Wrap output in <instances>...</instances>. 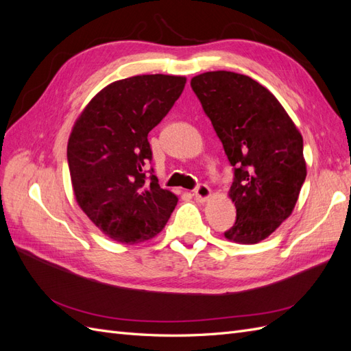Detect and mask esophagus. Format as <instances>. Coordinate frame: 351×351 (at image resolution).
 I'll return each instance as SVG.
<instances>
[{"label":"esophagus","mask_w":351,"mask_h":351,"mask_svg":"<svg viewBox=\"0 0 351 351\" xmlns=\"http://www.w3.org/2000/svg\"><path fill=\"white\" fill-rule=\"evenodd\" d=\"M195 197L197 202H206L210 197V189L206 184H199L195 189Z\"/></svg>","instance_id":"esophagus-1"}]
</instances>
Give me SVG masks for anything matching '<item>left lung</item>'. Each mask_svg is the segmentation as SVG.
<instances>
[{"label": "left lung", "mask_w": 351, "mask_h": 351, "mask_svg": "<svg viewBox=\"0 0 351 351\" xmlns=\"http://www.w3.org/2000/svg\"><path fill=\"white\" fill-rule=\"evenodd\" d=\"M234 171L230 199L237 218L226 239L254 244L291 215L306 178L303 137L282 105L261 83L232 71L190 82Z\"/></svg>", "instance_id": "left-lung-1"}]
</instances>
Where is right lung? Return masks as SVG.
Wrapping results in <instances>:
<instances>
[{
  "instance_id": "add662e5",
  "label": "right lung",
  "mask_w": 351,
  "mask_h": 351,
  "mask_svg": "<svg viewBox=\"0 0 351 351\" xmlns=\"http://www.w3.org/2000/svg\"><path fill=\"white\" fill-rule=\"evenodd\" d=\"M184 84L186 77L167 74L117 80L95 95L73 125L67 161L74 196L115 241L155 237L177 205V196L159 187L154 169H147V133L173 108Z\"/></svg>"
}]
</instances>
